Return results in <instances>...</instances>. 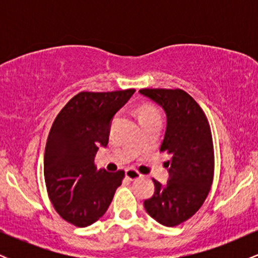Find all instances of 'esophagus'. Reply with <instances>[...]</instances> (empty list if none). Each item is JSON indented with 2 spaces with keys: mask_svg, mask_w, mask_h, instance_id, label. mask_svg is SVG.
I'll use <instances>...</instances> for the list:
<instances>
[{
  "mask_svg": "<svg viewBox=\"0 0 258 258\" xmlns=\"http://www.w3.org/2000/svg\"><path fill=\"white\" fill-rule=\"evenodd\" d=\"M141 177H142V174L137 172L136 170H133V168H127L126 170V178H128L130 180L139 179Z\"/></svg>",
  "mask_w": 258,
  "mask_h": 258,
  "instance_id": "obj_1",
  "label": "esophagus"
}]
</instances>
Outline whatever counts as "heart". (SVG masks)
Masks as SVG:
<instances>
[{
	"mask_svg": "<svg viewBox=\"0 0 258 258\" xmlns=\"http://www.w3.org/2000/svg\"><path fill=\"white\" fill-rule=\"evenodd\" d=\"M153 116H160L159 111L156 110L154 106L150 105H143L139 109V119L143 120L146 117H153Z\"/></svg>",
	"mask_w": 258,
	"mask_h": 258,
	"instance_id": "heart-1",
	"label": "heart"
}]
</instances>
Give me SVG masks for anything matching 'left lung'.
Returning <instances> with one entry per match:
<instances>
[{
  "instance_id": "8db88e82",
  "label": "left lung",
  "mask_w": 258,
  "mask_h": 258,
  "mask_svg": "<svg viewBox=\"0 0 258 258\" xmlns=\"http://www.w3.org/2000/svg\"><path fill=\"white\" fill-rule=\"evenodd\" d=\"M139 93L166 112L167 126L160 152L172 156L168 162L170 179L164 185L153 179L155 193L144 201V207L159 223L176 227L197 214L214 182L211 127L205 112L185 91L143 88Z\"/></svg>"
}]
</instances>
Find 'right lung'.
Listing matches in <instances>:
<instances>
[{"label": "right lung", "mask_w": 258, "mask_h": 258, "mask_svg": "<svg viewBox=\"0 0 258 258\" xmlns=\"http://www.w3.org/2000/svg\"><path fill=\"white\" fill-rule=\"evenodd\" d=\"M135 92H80L53 121L44 149V182L55 211L74 226L98 221L125 178L123 170L97 171L94 158L108 144L112 116Z\"/></svg>", "instance_id": "1"}]
</instances>
